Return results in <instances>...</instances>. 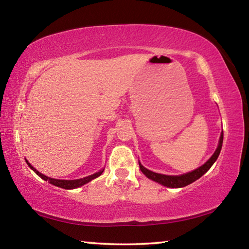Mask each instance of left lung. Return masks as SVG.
Segmentation results:
<instances>
[{
	"mask_svg": "<svg viewBox=\"0 0 249 249\" xmlns=\"http://www.w3.org/2000/svg\"><path fill=\"white\" fill-rule=\"evenodd\" d=\"M222 144H223V132L221 133V137H220V142H218L217 148L215 151H214L212 157H211L208 161L204 163V165H202L201 167L197 168V169L181 176H167V175H161V174H156V172L146 169V168L142 166L140 161L138 162H140V168L142 172L148 179L154 180L156 182L165 185V187H168V188H183L185 185L195 182L196 180L201 178V177L203 176L211 167H212L213 163L216 161L218 155L221 153Z\"/></svg>",
	"mask_w": 249,
	"mask_h": 249,
	"instance_id": "obj_1",
	"label": "left lung"
}]
</instances>
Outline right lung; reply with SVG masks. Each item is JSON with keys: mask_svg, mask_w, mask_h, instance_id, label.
Segmentation results:
<instances>
[{"mask_svg": "<svg viewBox=\"0 0 249 249\" xmlns=\"http://www.w3.org/2000/svg\"><path fill=\"white\" fill-rule=\"evenodd\" d=\"M26 162H27L28 167L31 168V169H32L33 171H35V174H36L37 176H39L41 179H44L45 181H48V182H50V183L53 184V185H56V187L62 188V189H67V190H70V189L79 188V187H81V185H83V184L90 182L91 180L98 178L99 176L102 175V172H103V170H104V169H102V170H100L99 172H95V174H93V175L88 176V177H84V178H82V179H75V180H59V179L49 178V177L45 176V175H43V174H40V172L37 171V170L35 169V168H34V167L31 165V163H29V162L27 161V160H26Z\"/></svg>", "mask_w": 249, "mask_h": 249, "instance_id": "add662e5", "label": "right lung"}]
</instances>
